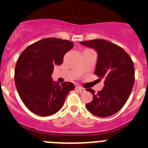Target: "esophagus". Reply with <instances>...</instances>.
Instances as JSON below:
<instances>
[{
  "label": "esophagus",
  "mask_w": 148,
  "mask_h": 148,
  "mask_svg": "<svg viewBox=\"0 0 148 148\" xmlns=\"http://www.w3.org/2000/svg\"><path fill=\"white\" fill-rule=\"evenodd\" d=\"M76 90H78V91H80V92H84V91H85V89L83 88V87H79V86H77Z\"/></svg>",
  "instance_id": "esophagus-1"
}]
</instances>
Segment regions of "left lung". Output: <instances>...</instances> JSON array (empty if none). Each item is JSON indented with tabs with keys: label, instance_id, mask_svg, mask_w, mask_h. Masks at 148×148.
<instances>
[{
	"label": "left lung",
	"instance_id": "left-lung-1",
	"mask_svg": "<svg viewBox=\"0 0 148 148\" xmlns=\"http://www.w3.org/2000/svg\"><path fill=\"white\" fill-rule=\"evenodd\" d=\"M81 44L97 51L95 74L99 80H104V87L97 93L92 89H87L93 99L86 108L99 117L112 116L123 108L131 93L135 82L133 61L121 47L104 39L85 40Z\"/></svg>",
	"mask_w": 148,
	"mask_h": 148
}]
</instances>
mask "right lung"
Listing matches in <instances>:
<instances>
[{
	"instance_id": "right-lung-1",
	"label": "right lung",
	"mask_w": 148,
	"mask_h": 148,
	"mask_svg": "<svg viewBox=\"0 0 148 148\" xmlns=\"http://www.w3.org/2000/svg\"><path fill=\"white\" fill-rule=\"evenodd\" d=\"M73 41L47 38L27 47L20 55L15 70V83L21 99L32 113L49 116L63 107L71 82L54 84V66L61 65L64 56L73 47Z\"/></svg>"
}]
</instances>
